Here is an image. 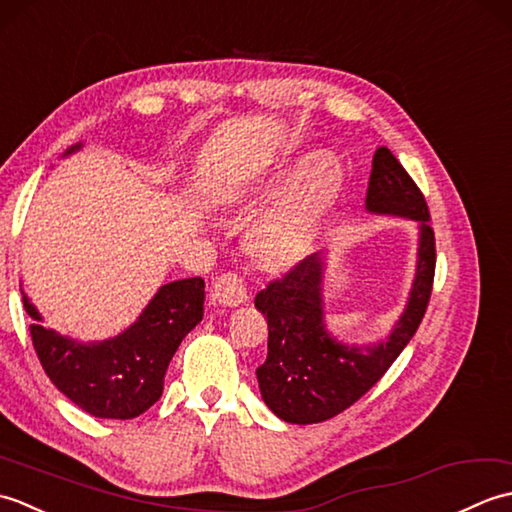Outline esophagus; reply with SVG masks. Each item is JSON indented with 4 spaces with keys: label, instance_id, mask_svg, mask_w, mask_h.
Here are the masks:
<instances>
[{
    "label": "esophagus",
    "instance_id": "obj_1",
    "mask_svg": "<svg viewBox=\"0 0 512 512\" xmlns=\"http://www.w3.org/2000/svg\"><path fill=\"white\" fill-rule=\"evenodd\" d=\"M211 297L215 303H220V306H224V308H235V306H239V303H244L248 299L246 284L239 275L224 273L222 277H217L213 281Z\"/></svg>",
    "mask_w": 512,
    "mask_h": 512
}]
</instances>
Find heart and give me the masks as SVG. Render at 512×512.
I'll use <instances>...</instances> for the list:
<instances>
[{"label": "heart", "mask_w": 512, "mask_h": 512, "mask_svg": "<svg viewBox=\"0 0 512 512\" xmlns=\"http://www.w3.org/2000/svg\"><path fill=\"white\" fill-rule=\"evenodd\" d=\"M339 169L330 160H314L290 184L273 209L259 220L250 233V250L259 259H279L299 244L312 217L317 215L336 191Z\"/></svg>", "instance_id": "heart-1"}]
</instances>
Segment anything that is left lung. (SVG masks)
<instances>
[{
    "mask_svg": "<svg viewBox=\"0 0 512 512\" xmlns=\"http://www.w3.org/2000/svg\"><path fill=\"white\" fill-rule=\"evenodd\" d=\"M365 209L420 224L418 266L405 312L383 341L367 345L336 341L323 325V253L301 259L284 277L257 292L255 308L268 319V356L257 367V383L268 409L286 422H323L352 407L383 378L427 312L436 273L429 206L387 147H378L374 154Z\"/></svg>",
    "mask_w": 512,
    "mask_h": 512,
    "instance_id": "left-lung-1",
    "label": "left lung"
}]
</instances>
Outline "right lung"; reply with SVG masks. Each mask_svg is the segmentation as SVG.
I'll return each instance as SVG.
<instances>
[{
	"instance_id": "1",
	"label": "right lung",
	"mask_w": 512,
	"mask_h": 512,
	"mask_svg": "<svg viewBox=\"0 0 512 512\" xmlns=\"http://www.w3.org/2000/svg\"><path fill=\"white\" fill-rule=\"evenodd\" d=\"M76 149H81V143L63 156ZM24 308L30 317L32 345L54 387L96 418L129 420L162 396L173 354L202 321L204 279L165 284L125 332L107 341L81 343L43 328L41 314L26 295Z\"/></svg>"
}]
</instances>
